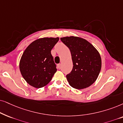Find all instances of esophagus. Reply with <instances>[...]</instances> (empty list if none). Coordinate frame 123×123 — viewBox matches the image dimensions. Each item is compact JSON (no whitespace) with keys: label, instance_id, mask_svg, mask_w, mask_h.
Listing matches in <instances>:
<instances>
[{"label":"esophagus","instance_id":"esophagus-1","mask_svg":"<svg viewBox=\"0 0 123 123\" xmlns=\"http://www.w3.org/2000/svg\"><path fill=\"white\" fill-rule=\"evenodd\" d=\"M57 68L60 69V68H61V64H60V63H59V64H57Z\"/></svg>","mask_w":123,"mask_h":123}]
</instances>
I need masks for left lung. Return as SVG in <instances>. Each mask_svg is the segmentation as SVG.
Here are the masks:
<instances>
[{"instance_id": "1", "label": "left lung", "mask_w": 123, "mask_h": 123, "mask_svg": "<svg viewBox=\"0 0 123 123\" xmlns=\"http://www.w3.org/2000/svg\"><path fill=\"white\" fill-rule=\"evenodd\" d=\"M71 52L73 68L66 75L70 86L77 89L89 87L95 82L101 69V58L98 50L86 39L77 37L60 39Z\"/></svg>"}]
</instances>
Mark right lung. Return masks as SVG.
<instances>
[{
    "label": "right lung",
    "instance_id": "obj_1",
    "mask_svg": "<svg viewBox=\"0 0 123 123\" xmlns=\"http://www.w3.org/2000/svg\"><path fill=\"white\" fill-rule=\"evenodd\" d=\"M59 37H43L32 42L23 53L19 70L26 82L40 88L48 84L57 71L51 50Z\"/></svg>",
    "mask_w": 123,
    "mask_h": 123
}]
</instances>
